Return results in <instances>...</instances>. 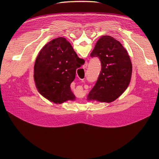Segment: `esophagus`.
I'll return each mask as SVG.
<instances>
[{"label": "esophagus", "instance_id": "obj_1", "mask_svg": "<svg viewBox=\"0 0 159 159\" xmlns=\"http://www.w3.org/2000/svg\"><path fill=\"white\" fill-rule=\"evenodd\" d=\"M88 62H85V64H84V66H83V68H86L87 67H88Z\"/></svg>", "mask_w": 159, "mask_h": 159}]
</instances>
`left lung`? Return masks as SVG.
Listing matches in <instances>:
<instances>
[{
	"instance_id": "left-lung-1",
	"label": "left lung",
	"mask_w": 159,
	"mask_h": 159,
	"mask_svg": "<svg viewBox=\"0 0 159 159\" xmlns=\"http://www.w3.org/2000/svg\"><path fill=\"white\" fill-rule=\"evenodd\" d=\"M101 62V71L88 100L111 102L127 89L131 80L132 64L120 42L109 35L100 38L90 54Z\"/></svg>"
}]
</instances>
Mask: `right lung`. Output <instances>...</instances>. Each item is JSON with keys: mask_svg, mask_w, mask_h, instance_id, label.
<instances>
[{"mask_svg": "<svg viewBox=\"0 0 159 159\" xmlns=\"http://www.w3.org/2000/svg\"><path fill=\"white\" fill-rule=\"evenodd\" d=\"M77 57L71 44L64 37L46 44L34 66V80L39 92L56 104L75 100L70 84L80 68Z\"/></svg>", "mask_w": 159, "mask_h": 159, "instance_id": "1", "label": "right lung"}]
</instances>
